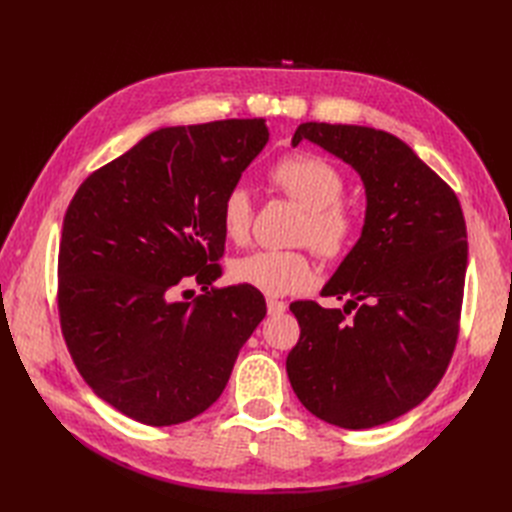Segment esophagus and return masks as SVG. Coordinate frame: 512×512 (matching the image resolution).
Instances as JSON below:
<instances>
[{"mask_svg": "<svg viewBox=\"0 0 512 512\" xmlns=\"http://www.w3.org/2000/svg\"><path fill=\"white\" fill-rule=\"evenodd\" d=\"M267 309L271 316H280L286 312V303L284 301H275V299H267Z\"/></svg>", "mask_w": 512, "mask_h": 512, "instance_id": "obj_1", "label": "esophagus"}]
</instances>
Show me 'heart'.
<instances>
[{
	"label": "heart",
	"instance_id": "1",
	"mask_svg": "<svg viewBox=\"0 0 512 512\" xmlns=\"http://www.w3.org/2000/svg\"><path fill=\"white\" fill-rule=\"evenodd\" d=\"M269 179L284 196L305 209L297 230L299 243H312L316 252L329 260L350 252L359 235V215L342 198L346 190L342 170L316 153L292 151L271 166ZM220 224L232 243L243 245L250 239L254 200L243 183L226 190L220 203ZM230 277L271 297H286L312 286L316 269L307 247L258 250L232 262Z\"/></svg>",
	"mask_w": 512,
	"mask_h": 512
}]
</instances>
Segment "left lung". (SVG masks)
<instances>
[{"mask_svg":"<svg viewBox=\"0 0 512 512\" xmlns=\"http://www.w3.org/2000/svg\"><path fill=\"white\" fill-rule=\"evenodd\" d=\"M312 141L361 175V239L324 286L344 309L294 301L301 337L286 371L322 421L369 429L410 412L436 389L459 337L468 267L466 220L455 192L397 136L342 123H301Z\"/></svg>","mask_w":512,"mask_h":512,"instance_id":"8db88e82","label":"left lung"}]
</instances>
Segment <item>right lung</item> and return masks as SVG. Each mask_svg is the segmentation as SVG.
<instances>
[{
    "label": "right lung",
    "mask_w": 512,
    "mask_h": 512,
    "mask_svg": "<svg viewBox=\"0 0 512 512\" xmlns=\"http://www.w3.org/2000/svg\"><path fill=\"white\" fill-rule=\"evenodd\" d=\"M267 141L265 119L162 128L94 170L70 200L57 262L61 333L94 393L138 423L179 425L213 406L267 314L256 288L208 290L222 277L220 203ZM183 276L206 294L177 302Z\"/></svg>",
    "instance_id": "obj_1"
}]
</instances>
